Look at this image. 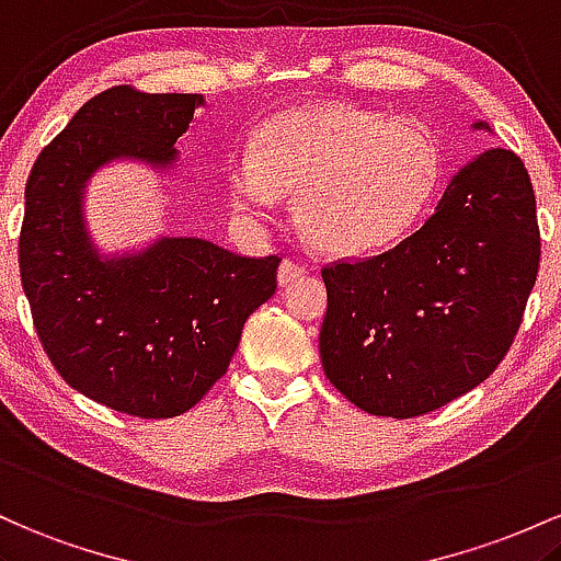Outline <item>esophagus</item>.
<instances>
[{
    "instance_id": "1",
    "label": "esophagus",
    "mask_w": 561,
    "mask_h": 561,
    "mask_svg": "<svg viewBox=\"0 0 561 561\" xmlns=\"http://www.w3.org/2000/svg\"><path fill=\"white\" fill-rule=\"evenodd\" d=\"M305 273H307V264L305 262L283 260L280 262V270H278V278H280V283H294V280H299Z\"/></svg>"
}]
</instances>
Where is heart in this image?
<instances>
[{
  "label": "heart",
  "mask_w": 561,
  "mask_h": 561,
  "mask_svg": "<svg viewBox=\"0 0 561 561\" xmlns=\"http://www.w3.org/2000/svg\"><path fill=\"white\" fill-rule=\"evenodd\" d=\"M443 174L439 142L416 118L323 105L280 113L256 131L254 161L236 163L230 193L264 211L278 191L314 249L363 256L400 241L430 206Z\"/></svg>",
  "instance_id": "1"
}]
</instances>
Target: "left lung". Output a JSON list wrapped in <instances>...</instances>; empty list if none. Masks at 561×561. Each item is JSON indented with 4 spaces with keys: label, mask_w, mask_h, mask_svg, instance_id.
I'll use <instances>...</instances> for the list:
<instances>
[{
    "label": "left lung",
    "mask_w": 561,
    "mask_h": 561,
    "mask_svg": "<svg viewBox=\"0 0 561 561\" xmlns=\"http://www.w3.org/2000/svg\"><path fill=\"white\" fill-rule=\"evenodd\" d=\"M538 267L530 174L512 150H488L453 178L424 228L383 254L320 270L325 376L374 416L448 405L506 357Z\"/></svg>",
    "instance_id": "1"
}]
</instances>
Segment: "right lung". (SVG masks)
<instances>
[{"label":"right lung","instance_id":"add662e5","mask_svg":"<svg viewBox=\"0 0 561 561\" xmlns=\"http://www.w3.org/2000/svg\"><path fill=\"white\" fill-rule=\"evenodd\" d=\"M201 94H94L42 150L18 241L36 336L68 387L111 411L172 419L222 379L243 323L278 288L280 256H241L201 238L100 260L81 222V187L111 159L174 161Z\"/></svg>","mask_w":561,"mask_h":561}]
</instances>
